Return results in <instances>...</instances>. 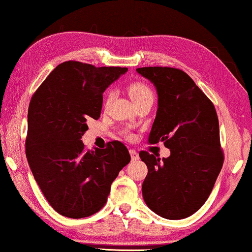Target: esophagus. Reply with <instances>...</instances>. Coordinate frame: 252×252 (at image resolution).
Segmentation results:
<instances>
[{
    "label": "esophagus",
    "instance_id": "esophagus-1",
    "mask_svg": "<svg viewBox=\"0 0 252 252\" xmlns=\"http://www.w3.org/2000/svg\"><path fill=\"white\" fill-rule=\"evenodd\" d=\"M129 155H130V158H132L133 161L138 159V153L135 150H129Z\"/></svg>",
    "mask_w": 252,
    "mask_h": 252
}]
</instances>
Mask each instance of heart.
Here are the masks:
<instances>
[{
  "label": "heart",
  "mask_w": 252,
  "mask_h": 252,
  "mask_svg": "<svg viewBox=\"0 0 252 252\" xmlns=\"http://www.w3.org/2000/svg\"><path fill=\"white\" fill-rule=\"evenodd\" d=\"M128 93L130 97H132L135 103L140 102L144 99H148V97H153V93L150 87H149L147 84L142 82H133L130 83L128 87ZM112 96V92H109L105 96V102H109Z\"/></svg>",
  "instance_id": "1"
}]
</instances>
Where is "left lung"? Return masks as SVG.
<instances>
[{
  "label": "left lung",
  "mask_w": 252,
  "mask_h": 252,
  "mask_svg": "<svg viewBox=\"0 0 252 252\" xmlns=\"http://www.w3.org/2000/svg\"><path fill=\"white\" fill-rule=\"evenodd\" d=\"M158 93L149 143L163 142L168 158L141 151L148 167L142 184L147 206L167 220H182L202 207L223 167L220 124L213 102L181 69L137 68Z\"/></svg>",
  "instance_id": "obj_1"
}]
</instances>
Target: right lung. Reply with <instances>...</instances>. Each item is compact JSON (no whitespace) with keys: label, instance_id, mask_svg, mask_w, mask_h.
I'll use <instances>...</instances> for the list:
<instances>
[{"label":"right lung","instance_id":"obj_1","mask_svg":"<svg viewBox=\"0 0 252 252\" xmlns=\"http://www.w3.org/2000/svg\"><path fill=\"white\" fill-rule=\"evenodd\" d=\"M127 68L65 61L51 71L28 108L26 157L39 189L57 213L89 217L107 202L111 183L130 161L112 141L86 150L81 140L90 119H99L103 92Z\"/></svg>","mask_w":252,"mask_h":252}]
</instances>
